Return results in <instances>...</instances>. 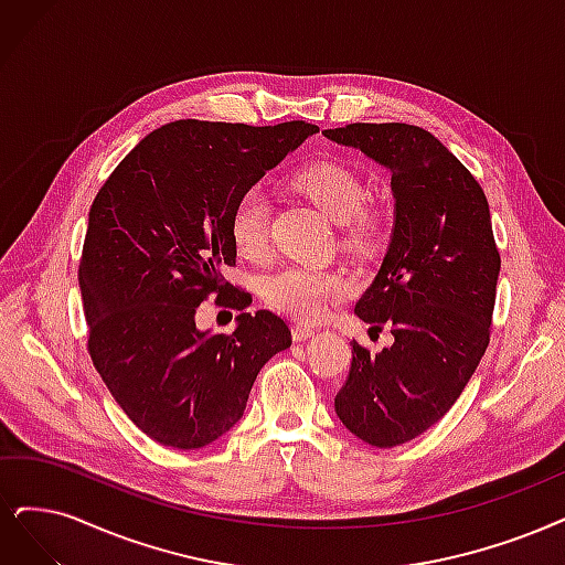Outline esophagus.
<instances>
[{"mask_svg":"<svg viewBox=\"0 0 565 565\" xmlns=\"http://www.w3.org/2000/svg\"><path fill=\"white\" fill-rule=\"evenodd\" d=\"M290 332H294V340L296 342H305V340H309L311 335H315V328L305 326V323H296L294 328H290Z\"/></svg>","mask_w":565,"mask_h":565,"instance_id":"1","label":"esophagus"}]
</instances>
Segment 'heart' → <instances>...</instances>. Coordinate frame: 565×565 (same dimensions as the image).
<instances>
[{
    "label": "heart",
    "mask_w": 565,
    "mask_h": 565,
    "mask_svg": "<svg viewBox=\"0 0 565 565\" xmlns=\"http://www.w3.org/2000/svg\"><path fill=\"white\" fill-rule=\"evenodd\" d=\"M298 191L315 202L323 216L349 225V239L363 242L372 233V218L363 212L367 191L361 177L342 162L307 164L294 177ZM230 235L244 258H263L269 244V200L263 188L250 185L237 198L230 214ZM349 294V279L338 269L288 265L263 284L265 302L286 317L319 321L332 302Z\"/></svg>",
    "instance_id": "obj_1"
}]
</instances>
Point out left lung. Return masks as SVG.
Wrapping results in <instances>:
<instances>
[{"label":"left lung","instance_id":"left-lung-1","mask_svg":"<svg viewBox=\"0 0 565 565\" xmlns=\"http://www.w3.org/2000/svg\"><path fill=\"white\" fill-rule=\"evenodd\" d=\"M391 172L393 233L356 317L393 344L370 353L351 342L340 422L388 449L451 409L489 347L500 254L482 185L447 146L407 122H351L323 130Z\"/></svg>","mask_w":565,"mask_h":565}]
</instances>
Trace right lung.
Wrapping results in <instances>:
<instances>
[{
  "label": "right lung",
  "instance_id": "add662e5",
  "mask_svg": "<svg viewBox=\"0 0 565 565\" xmlns=\"http://www.w3.org/2000/svg\"><path fill=\"white\" fill-rule=\"evenodd\" d=\"M315 132L305 120H177L146 135L99 188L78 265L88 351L151 440L174 449L216 443L242 419L260 367L290 347L271 311H242L233 335L200 330L195 315L212 294L235 309L248 305L223 279L237 258L230 214Z\"/></svg>",
  "mask_w": 565,
  "mask_h": 565
}]
</instances>
